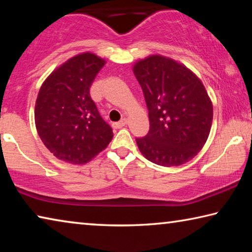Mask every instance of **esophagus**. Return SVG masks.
I'll return each mask as SVG.
<instances>
[{"mask_svg": "<svg viewBox=\"0 0 252 252\" xmlns=\"http://www.w3.org/2000/svg\"><path fill=\"white\" fill-rule=\"evenodd\" d=\"M126 123H127V119L126 118H123L121 121L113 123V127H116V129H121V127L126 126Z\"/></svg>", "mask_w": 252, "mask_h": 252, "instance_id": "1", "label": "esophagus"}]
</instances>
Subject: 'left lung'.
<instances>
[{
    "mask_svg": "<svg viewBox=\"0 0 252 252\" xmlns=\"http://www.w3.org/2000/svg\"><path fill=\"white\" fill-rule=\"evenodd\" d=\"M149 110L150 130L136 144L162 167H177L198 155L210 133L213 106L192 71L171 58L153 54L134 63Z\"/></svg>",
    "mask_w": 252,
    "mask_h": 252,
    "instance_id": "1",
    "label": "left lung"
}]
</instances>
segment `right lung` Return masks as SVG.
<instances>
[{
	"label": "right lung",
	"mask_w": 252,
	"mask_h": 252,
	"mask_svg": "<svg viewBox=\"0 0 252 252\" xmlns=\"http://www.w3.org/2000/svg\"><path fill=\"white\" fill-rule=\"evenodd\" d=\"M106 61L91 52L70 58L42 83L34 109L35 126L52 155L84 164L109 146L111 126L90 96V88Z\"/></svg>",
	"instance_id": "obj_1"
}]
</instances>
